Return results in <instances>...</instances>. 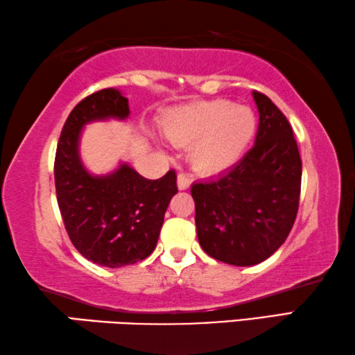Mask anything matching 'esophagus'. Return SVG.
I'll list each match as a JSON object with an SVG mask.
<instances>
[{"label":"esophagus","instance_id":"34e87169","mask_svg":"<svg viewBox=\"0 0 355 355\" xmlns=\"http://www.w3.org/2000/svg\"><path fill=\"white\" fill-rule=\"evenodd\" d=\"M177 184L178 189H188L191 187V178L187 175V173H178L177 177Z\"/></svg>","mask_w":355,"mask_h":355}]
</instances>
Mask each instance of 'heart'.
<instances>
[{"label": "heart", "instance_id": "heart-1", "mask_svg": "<svg viewBox=\"0 0 355 355\" xmlns=\"http://www.w3.org/2000/svg\"><path fill=\"white\" fill-rule=\"evenodd\" d=\"M162 128L172 144L189 145L188 159L194 171L211 177L232 168L243 157L257 121L250 107L213 99L172 110Z\"/></svg>", "mask_w": 355, "mask_h": 355}]
</instances>
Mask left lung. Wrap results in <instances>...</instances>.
<instances>
[{"label":"left lung","mask_w":355,"mask_h":355,"mask_svg":"<svg viewBox=\"0 0 355 355\" xmlns=\"http://www.w3.org/2000/svg\"><path fill=\"white\" fill-rule=\"evenodd\" d=\"M256 142L227 172L191 187L198 239L208 256L230 266L266 261L288 239L299 210L302 159L288 118L266 94Z\"/></svg>","instance_id":"obj_1"}]
</instances>
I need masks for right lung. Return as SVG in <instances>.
<instances>
[{
    "mask_svg": "<svg viewBox=\"0 0 355 355\" xmlns=\"http://www.w3.org/2000/svg\"><path fill=\"white\" fill-rule=\"evenodd\" d=\"M128 116V98L118 89L89 94L67 116L55 155L56 200L66 232L83 257L109 268L131 266L153 252L168 202L178 191L175 171L147 180L128 164L107 175H92L82 164L83 126Z\"/></svg>",
    "mask_w": 355,
    "mask_h": 355,
    "instance_id": "add662e5",
    "label": "right lung"
}]
</instances>
